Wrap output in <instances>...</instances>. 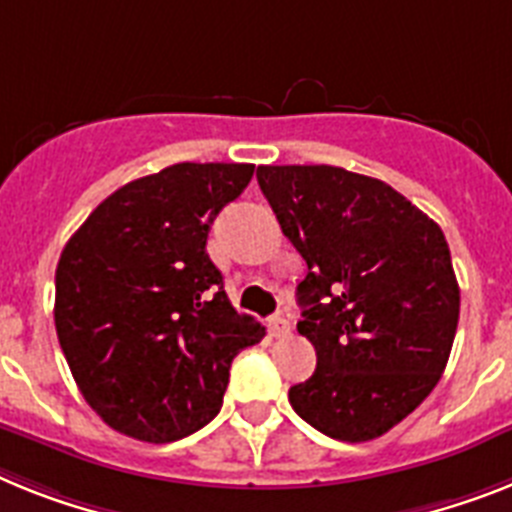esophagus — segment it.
<instances>
[{
  "label": "esophagus",
  "mask_w": 512,
  "mask_h": 512,
  "mask_svg": "<svg viewBox=\"0 0 512 512\" xmlns=\"http://www.w3.org/2000/svg\"><path fill=\"white\" fill-rule=\"evenodd\" d=\"M268 330H270V336L286 338L291 336V322L286 320V317H273V320L268 322Z\"/></svg>",
  "instance_id": "34e87169"
}]
</instances>
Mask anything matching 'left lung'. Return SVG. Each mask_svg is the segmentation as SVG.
I'll list each match as a JSON object with an SVG mask.
<instances>
[{"label": "left lung", "instance_id": "8db88e82", "mask_svg": "<svg viewBox=\"0 0 512 512\" xmlns=\"http://www.w3.org/2000/svg\"><path fill=\"white\" fill-rule=\"evenodd\" d=\"M257 182L307 260L296 330L317 369L291 406L333 440H375L448 364L461 291L445 234L390 184L338 166H257Z\"/></svg>", "mask_w": 512, "mask_h": 512}]
</instances>
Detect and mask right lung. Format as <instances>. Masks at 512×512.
Masks as SVG:
<instances>
[{
    "mask_svg": "<svg viewBox=\"0 0 512 512\" xmlns=\"http://www.w3.org/2000/svg\"><path fill=\"white\" fill-rule=\"evenodd\" d=\"M252 163H174L119 187L64 244L54 325L88 406L111 429L174 442L221 411L234 356L263 341L205 252Z\"/></svg>",
    "mask_w": 512,
    "mask_h": 512,
    "instance_id": "1",
    "label": "right lung"
}]
</instances>
